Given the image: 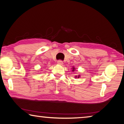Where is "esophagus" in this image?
I'll use <instances>...</instances> for the list:
<instances>
[{
	"label": "esophagus",
	"mask_w": 124,
	"mask_h": 124,
	"mask_svg": "<svg viewBox=\"0 0 124 124\" xmlns=\"http://www.w3.org/2000/svg\"><path fill=\"white\" fill-rule=\"evenodd\" d=\"M57 63V64L59 65H63V62L62 61H61V60L58 61Z\"/></svg>",
	"instance_id": "esophagus-1"
}]
</instances>
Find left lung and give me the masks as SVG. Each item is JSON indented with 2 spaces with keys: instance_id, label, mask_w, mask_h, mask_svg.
<instances>
[{
  "instance_id": "1",
  "label": "left lung",
  "mask_w": 124,
  "mask_h": 124,
  "mask_svg": "<svg viewBox=\"0 0 124 124\" xmlns=\"http://www.w3.org/2000/svg\"><path fill=\"white\" fill-rule=\"evenodd\" d=\"M75 67H73V68H72V71H75ZM80 77V75H78V76H75V78H79V77Z\"/></svg>"
}]
</instances>
